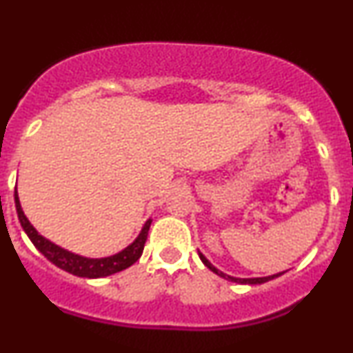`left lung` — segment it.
<instances>
[{"label": "left lung", "instance_id": "8db88e82", "mask_svg": "<svg viewBox=\"0 0 353 353\" xmlns=\"http://www.w3.org/2000/svg\"><path fill=\"white\" fill-rule=\"evenodd\" d=\"M199 258H201L202 263L207 266V268H209L210 271H214L215 274H219L220 278L227 279V281H232V283H239V284H263V283H268V281H271V279L278 278V276L286 273V271H281V273H276V274H271V276H263V278H235V276H230V274L223 273V271H220L219 268H215V266L212 265V263L207 260V258L203 256L201 252H199Z\"/></svg>", "mask_w": 353, "mask_h": 353}]
</instances>
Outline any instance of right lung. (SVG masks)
Here are the masks:
<instances>
[{
	"instance_id": "right-lung-1",
	"label": "right lung",
	"mask_w": 353,
	"mask_h": 353,
	"mask_svg": "<svg viewBox=\"0 0 353 353\" xmlns=\"http://www.w3.org/2000/svg\"><path fill=\"white\" fill-rule=\"evenodd\" d=\"M14 203H16V212H18L21 227H23V230L26 232V235L29 236V240L32 241V245L36 246V248L39 250V252L44 254L50 263H54L57 268L67 271V273L70 274L80 276V278H88V279L105 278V276L114 274L118 273V271L126 270L128 266L133 265V263L138 261L139 256L143 254L144 243H146V239H148V232H150V227L152 222L151 219H148L133 243H130L126 248H123L121 252L105 258H87V256H82V254L72 253L69 250L52 243V241L46 239V236H42L41 233L32 227L26 215H24L23 207H21V202H19L18 189H14Z\"/></svg>"
}]
</instances>
